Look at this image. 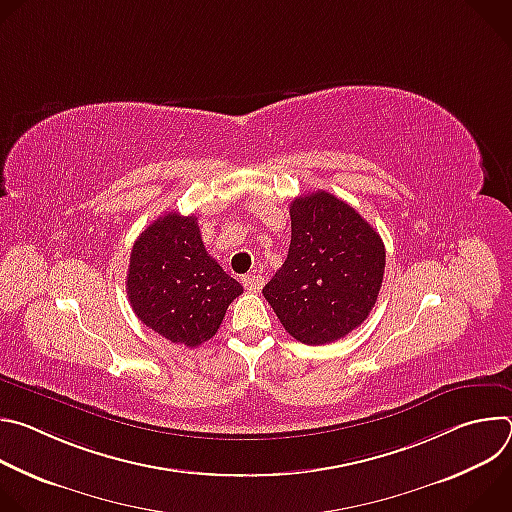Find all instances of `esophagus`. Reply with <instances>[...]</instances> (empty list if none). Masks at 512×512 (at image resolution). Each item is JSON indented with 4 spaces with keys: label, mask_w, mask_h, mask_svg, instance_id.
<instances>
[{
    "label": "esophagus",
    "mask_w": 512,
    "mask_h": 512,
    "mask_svg": "<svg viewBox=\"0 0 512 512\" xmlns=\"http://www.w3.org/2000/svg\"><path fill=\"white\" fill-rule=\"evenodd\" d=\"M243 285L249 291H261L263 285H265V279L261 275H257V273H249V275L243 277Z\"/></svg>",
    "instance_id": "esophagus-1"
}]
</instances>
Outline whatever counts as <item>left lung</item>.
Segmentation results:
<instances>
[{
  "mask_svg": "<svg viewBox=\"0 0 512 512\" xmlns=\"http://www.w3.org/2000/svg\"><path fill=\"white\" fill-rule=\"evenodd\" d=\"M285 263L263 287L283 328L320 346L344 338L369 318L385 273L379 233L344 200L318 190L289 204Z\"/></svg>",
  "mask_w": 512,
  "mask_h": 512,
  "instance_id": "8db88e82",
  "label": "left lung"
}]
</instances>
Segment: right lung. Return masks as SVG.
<instances>
[{
	"instance_id": "obj_1",
	"label": "right lung",
	"mask_w": 512,
	"mask_h": 512,
	"mask_svg": "<svg viewBox=\"0 0 512 512\" xmlns=\"http://www.w3.org/2000/svg\"><path fill=\"white\" fill-rule=\"evenodd\" d=\"M127 296L135 316L174 344L210 340L229 304L243 294L204 249L196 216L168 212L133 243Z\"/></svg>"
}]
</instances>
